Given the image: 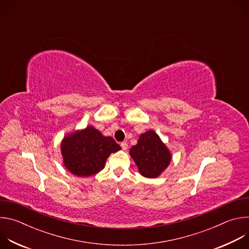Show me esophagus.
I'll return each mask as SVG.
<instances>
[{"mask_svg": "<svg viewBox=\"0 0 249 249\" xmlns=\"http://www.w3.org/2000/svg\"><path fill=\"white\" fill-rule=\"evenodd\" d=\"M120 146H121L122 150H124V151H126V150L128 149V144H127V142H122V143L120 144Z\"/></svg>", "mask_w": 249, "mask_h": 249, "instance_id": "1", "label": "esophagus"}]
</instances>
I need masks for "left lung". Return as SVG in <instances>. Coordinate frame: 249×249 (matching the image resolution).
Here are the masks:
<instances>
[{"label": "left lung", "mask_w": 249, "mask_h": 249, "mask_svg": "<svg viewBox=\"0 0 249 249\" xmlns=\"http://www.w3.org/2000/svg\"><path fill=\"white\" fill-rule=\"evenodd\" d=\"M130 156L137 164L139 172L148 178L160 176L171 160L169 150L153 130L140 136L137 145L130 149Z\"/></svg>", "instance_id": "8db88e82"}]
</instances>
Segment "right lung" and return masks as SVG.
Listing matches in <instances>:
<instances>
[{
    "label": "right lung",
    "mask_w": 249,
    "mask_h": 249,
    "mask_svg": "<svg viewBox=\"0 0 249 249\" xmlns=\"http://www.w3.org/2000/svg\"><path fill=\"white\" fill-rule=\"evenodd\" d=\"M121 150L113 138L88 126L64 137L61 154L66 168L76 176L88 177L103 169L111 153Z\"/></svg>",
    "instance_id": "add662e5"
}]
</instances>
